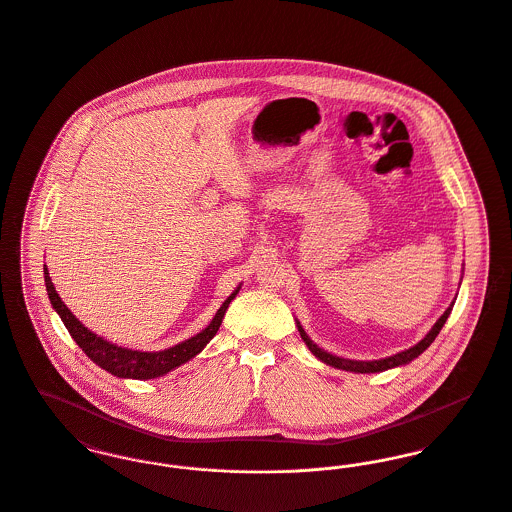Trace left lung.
<instances>
[{
  "label": "left lung",
  "instance_id": "left-lung-1",
  "mask_svg": "<svg viewBox=\"0 0 512 512\" xmlns=\"http://www.w3.org/2000/svg\"><path fill=\"white\" fill-rule=\"evenodd\" d=\"M452 306H454V304H450V308L438 317V321L434 323L433 329H431V331L425 335V339H421L415 347H411V349H407V351H401V353L394 354V356H388V358H380V360H351V358H341V356H335V354L327 353V351L319 349V347L315 345L314 341L306 335V331L302 329L300 321H296V325H298L300 337L304 339V343L308 345V349H310V351H312V353H314L321 362H325V364H329V366H333V368L347 370V372L370 374V372H384V370H388V368H395V366L409 364L413 358H417L419 354L425 353V351L431 347V343H433L434 339H436V335L440 333V329L444 327V323H446L448 315L452 312Z\"/></svg>",
  "mask_w": 512,
  "mask_h": 512
}]
</instances>
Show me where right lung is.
<instances>
[{
	"label": "right lung",
	"instance_id": "right-lung-1",
	"mask_svg": "<svg viewBox=\"0 0 512 512\" xmlns=\"http://www.w3.org/2000/svg\"><path fill=\"white\" fill-rule=\"evenodd\" d=\"M44 284H46V292L50 298L52 308L62 317L66 329L70 331L72 339L79 345V349L87 354L97 366H101L103 370L111 372L117 378H134V380H152L159 378L167 372H171L173 368L189 362L191 358H195L210 341L212 337L218 333L224 314L230 306V302L236 298L239 292V286L232 292V296L226 298V302L220 306V310L214 315V319L208 323L206 329H202L198 335L171 347L165 351L158 353H142V351H132V349H122L118 345H113L111 341L95 335L93 331H89L76 315L68 310V306L62 302V298L58 296L52 278L48 275V269L44 265Z\"/></svg>",
	"mask_w": 512,
	"mask_h": 512
}]
</instances>
